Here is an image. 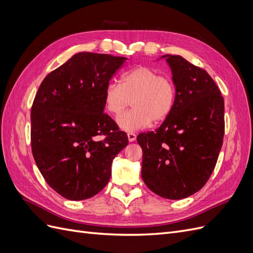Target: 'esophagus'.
Segmentation results:
<instances>
[{
	"label": "esophagus",
	"instance_id": "34e87169",
	"mask_svg": "<svg viewBox=\"0 0 253 253\" xmlns=\"http://www.w3.org/2000/svg\"><path fill=\"white\" fill-rule=\"evenodd\" d=\"M127 138H128V141H129V142L135 141V140H136V134H135V133H132V132L127 133Z\"/></svg>",
	"mask_w": 253,
	"mask_h": 253
}]
</instances>
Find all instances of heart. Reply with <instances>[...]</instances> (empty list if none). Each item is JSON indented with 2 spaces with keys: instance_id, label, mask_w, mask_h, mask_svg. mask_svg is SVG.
<instances>
[{
  "instance_id": "1",
  "label": "heart",
  "mask_w": 253,
  "mask_h": 253,
  "mask_svg": "<svg viewBox=\"0 0 253 253\" xmlns=\"http://www.w3.org/2000/svg\"><path fill=\"white\" fill-rule=\"evenodd\" d=\"M176 91L173 81L155 68L139 65L126 72L120 84L109 83L103 93L105 110L118 117L131 100L132 110L117 119L118 126L134 132L149 126L152 121L165 120L174 109Z\"/></svg>"
}]
</instances>
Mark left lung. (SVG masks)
<instances>
[{
    "instance_id": "left-lung-1",
    "label": "left lung",
    "mask_w": 253,
    "mask_h": 253,
    "mask_svg": "<svg viewBox=\"0 0 253 253\" xmlns=\"http://www.w3.org/2000/svg\"><path fill=\"white\" fill-rule=\"evenodd\" d=\"M175 105L155 132L139 134L141 176L155 194L181 200L208 181L223 145L224 99L209 74L177 55H165Z\"/></svg>"
}]
</instances>
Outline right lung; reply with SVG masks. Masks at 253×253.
<instances>
[{"label": "right lung", "mask_w": 253, "mask_h": 253, "mask_svg": "<svg viewBox=\"0 0 253 253\" xmlns=\"http://www.w3.org/2000/svg\"><path fill=\"white\" fill-rule=\"evenodd\" d=\"M125 57L82 51L48 74L32 108V150L44 179L61 196L83 201L108 185L128 140L104 114L103 93ZM99 134H105L98 141Z\"/></svg>", "instance_id": "right-lung-1"}]
</instances>
